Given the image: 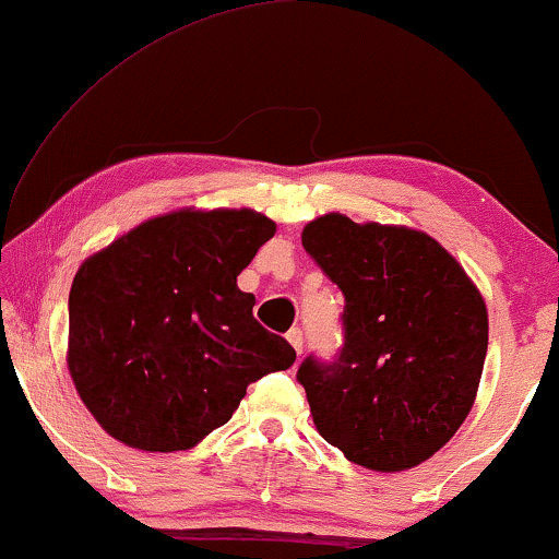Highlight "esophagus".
Segmentation results:
<instances>
[{
  "label": "esophagus",
  "instance_id": "1",
  "mask_svg": "<svg viewBox=\"0 0 559 559\" xmlns=\"http://www.w3.org/2000/svg\"><path fill=\"white\" fill-rule=\"evenodd\" d=\"M287 341L293 343V348L297 350V354H302V343H305V338H302V331H300V328H293V331L287 333Z\"/></svg>",
  "mask_w": 559,
  "mask_h": 559
}]
</instances>
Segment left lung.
<instances>
[{"instance_id": "left-lung-1", "label": "left lung", "mask_w": 559, "mask_h": 559, "mask_svg": "<svg viewBox=\"0 0 559 559\" xmlns=\"http://www.w3.org/2000/svg\"><path fill=\"white\" fill-rule=\"evenodd\" d=\"M302 247L346 297L331 366L297 371L312 423L350 463L400 473L432 457L476 402L488 310L461 262L409 226L325 213Z\"/></svg>"}]
</instances>
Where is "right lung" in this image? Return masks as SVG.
Segmentation results:
<instances>
[{
	"label": "right lung",
	"mask_w": 559,
	"mask_h": 559,
	"mask_svg": "<svg viewBox=\"0 0 559 559\" xmlns=\"http://www.w3.org/2000/svg\"><path fill=\"white\" fill-rule=\"evenodd\" d=\"M277 224L251 209H178L142 221L75 272L66 361L114 440L190 450L226 425L251 381L295 364L236 285Z\"/></svg>",
	"instance_id": "obj_1"
}]
</instances>
